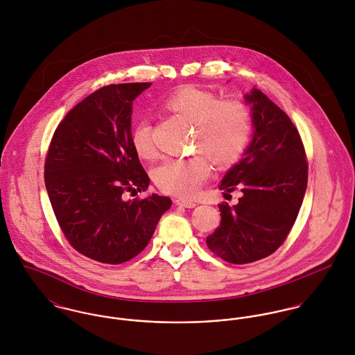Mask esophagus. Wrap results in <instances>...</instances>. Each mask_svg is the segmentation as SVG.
I'll return each mask as SVG.
<instances>
[{
  "mask_svg": "<svg viewBox=\"0 0 355 355\" xmlns=\"http://www.w3.org/2000/svg\"><path fill=\"white\" fill-rule=\"evenodd\" d=\"M175 202H176V205L184 206V207H196L197 206V203L194 201H190V200H186V198H178Z\"/></svg>",
  "mask_w": 355,
  "mask_h": 355,
  "instance_id": "1",
  "label": "esophagus"
}]
</instances>
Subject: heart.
Returning a JSON list of instances; mask_svg holds the SVG:
<instances>
[{
	"label": "heart",
	"instance_id": "obj_1",
	"mask_svg": "<svg viewBox=\"0 0 355 355\" xmlns=\"http://www.w3.org/2000/svg\"><path fill=\"white\" fill-rule=\"evenodd\" d=\"M165 106L194 124L193 145L220 168L235 164L249 146L253 114L246 102L220 100L211 92L184 86L172 93ZM131 145L141 158L154 155L153 128L149 120L138 121L131 131ZM211 166L204 154L187 158H165L153 169V180L166 194L190 197L210 176Z\"/></svg>",
	"mask_w": 355,
	"mask_h": 355
}]
</instances>
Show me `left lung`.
<instances>
[{
    "mask_svg": "<svg viewBox=\"0 0 355 355\" xmlns=\"http://www.w3.org/2000/svg\"><path fill=\"white\" fill-rule=\"evenodd\" d=\"M245 98L253 110V141L218 186L227 193L239 189L243 196L238 205H218L220 227L206 238L213 253L238 265L262 259L284 243L307 186L298 128L262 92L253 89Z\"/></svg>",
    "mask_w": 355,
    "mask_h": 355,
    "instance_id": "1",
    "label": "left lung"
}]
</instances>
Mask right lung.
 <instances>
[{
  "label": "right lung",
  "instance_id": "obj_1",
  "mask_svg": "<svg viewBox=\"0 0 355 355\" xmlns=\"http://www.w3.org/2000/svg\"><path fill=\"white\" fill-rule=\"evenodd\" d=\"M150 85L98 89L61 120L46 154L45 186L64 236L78 253L102 263L141 253L172 205L157 194L124 200L150 183L131 145L132 101Z\"/></svg>",
  "mask_w": 355,
  "mask_h": 355
}]
</instances>
